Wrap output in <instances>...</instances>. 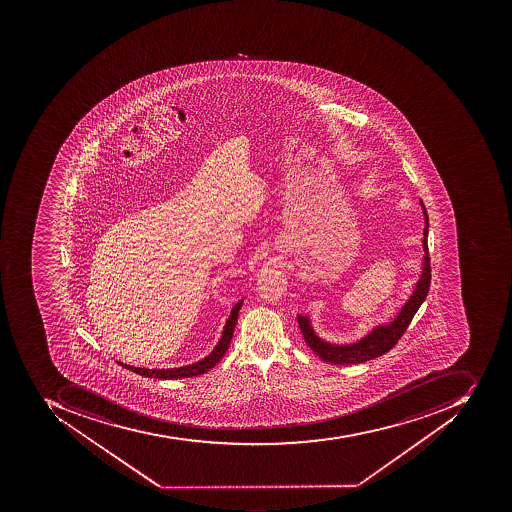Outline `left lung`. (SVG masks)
I'll return each instance as SVG.
<instances>
[{
  "instance_id": "obj_1",
  "label": "left lung",
  "mask_w": 512,
  "mask_h": 512,
  "mask_svg": "<svg viewBox=\"0 0 512 512\" xmlns=\"http://www.w3.org/2000/svg\"><path fill=\"white\" fill-rule=\"evenodd\" d=\"M425 261H423V272L415 285L414 293L410 296L399 315L393 319L387 326H379L368 334L367 337L352 343V345H330L321 338L316 337L307 316H298L299 327L309 348L315 354H318L324 362L332 365H354V363L368 362L376 357L384 356L385 352L390 351L398 343L399 338L403 337L410 321L414 318L420 305L428 296L429 287H431V258H429L428 249V213L425 211Z\"/></svg>"
}]
</instances>
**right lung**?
<instances>
[{
	"mask_svg": "<svg viewBox=\"0 0 512 512\" xmlns=\"http://www.w3.org/2000/svg\"><path fill=\"white\" fill-rule=\"evenodd\" d=\"M241 305H243V301L235 304L229 319H227V323H225L224 332H222V337L218 345H216V348L213 349L211 354H208V356L200 360V362L188 365V367L171 368V370H149V368H136L125 365V363H119L122 367L139 374V376L155 377V379H182V377H194L199 376V374L207 373L208 370H211V368L224 357L225 351L229 349L230 341H232L233 337V330H235L236 323H238V312H240Z\"/></svg>",
	"mask_w": 512,
	"mask_h": 512,
	"instance_id": "add662e5",
	"label": "right lung"
}]
</instances>
